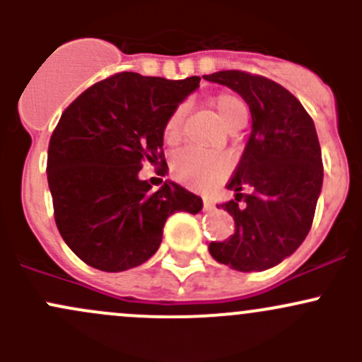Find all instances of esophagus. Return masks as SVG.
I'll list each match as a JSON object with an SVG mask.
<instances>
[{"mask_svg":"<svg viewBox=\"0 0 362 362\" xmlns=\"http://www.w3.org/2000/svg\"><path fill=\"white\" fill-rule=\"evenodd\" d=\"M203 206H204V210H214L215 202L211 198H208V196H204V198H203Z\"/></svg>","mask_w":362,"mask_h":362,"instance_id":"obj_1","label":"esophagus"}]
</instances>
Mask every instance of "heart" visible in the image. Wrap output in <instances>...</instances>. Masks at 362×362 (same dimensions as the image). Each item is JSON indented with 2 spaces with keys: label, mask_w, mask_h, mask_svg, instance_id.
Wrapping results in <instances>:
<instances>
[{
  "label": "heart",
  "mask_w": 362,
  "mask_h": 362,
  "mask_svg": "<svg viewBox=\"0 0 362 362\" xmlns=\"http://www.w3.org/2000/svg\"><path fill=\"white\" fill-rule=\"evenodd\" d=\"M215 113L228 129H240L247 120V108L238 96L221 93L210 101ZM184 107H177L164 122L163 138L168 145L180 144L184 136ZM229 159L217 152L184 148L171 159V173L182 184L194 189H208L218 184L229 173Z\"/></svg>",
  "instance_id": "1"
}]
</instances>
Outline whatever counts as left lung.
<instances>
[{"label":"left lung","mask_w":362,"mask_h":362,"mask_svg":"<svg viewBox=\"0 0 362 362\" xmlns=\"http://www.w3.org/2000/svg\"><path fill=\"white\" fill-rule=\"evenodd\" d=\"M203 78L236 90L252 113L250 138L228 184L235 199L221 204L235 218V235L208 250L238 272L273 268L312 228L324 177L315 126L298 98L266 76L226 69Z\"/></svg>","instance_id":"obj_1"}]
</instances>
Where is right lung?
<instances>
[{
  "mask_svg": "<svg viewBox=\"0 0 362 362\" xmlns=\"http://www.w3.org/2000/svg\"><path fill=\"white\" fill-rule=\"evenodd\" d=\"M199 80L115 73L63 112L50 136L47 180L57 229L86 264L101 272L140 266L159 249L171 214L203 208L175 182L152 191L138 178L144 163L168 170L164 122Z\"/></svg>",
  "mask_w": 362,
  "mask_h": 362,
  "instance_id": "obj_1",
  "label": "right lung"
}]
</instances>
